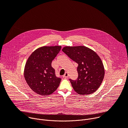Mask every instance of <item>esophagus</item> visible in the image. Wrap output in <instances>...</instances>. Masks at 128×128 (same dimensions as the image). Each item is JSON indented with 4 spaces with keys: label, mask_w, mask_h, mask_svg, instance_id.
I'll use <instances>...</instances> for the list:
<instances>
[{
    "label": "esophagus",
    "mask_w": 128,
    "mask_h": 128,
    "mask_svg": "<svg viewBox=\"0 0 128 128\" xmlns=\"http://www.w3.org/2000/svg\"><path fill=\"white\" fill-rule=\"evenodd\" d=\"M68 76H69V75H68V74L67 72H66L65 74L63 76V78H68Z\"/></svg>",
    "instance_id": "obj_1"
}]
</instances>
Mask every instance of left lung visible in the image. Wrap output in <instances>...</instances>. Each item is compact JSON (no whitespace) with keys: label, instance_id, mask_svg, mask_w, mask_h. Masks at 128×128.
Here are the masks:
<instances>
[{"label":"left lung","instance_id":"1","mask_svg":"<svg viewBox=\"0 0 128 128\" xmlns=\"http://www.w3.org/2000/svg\"><path fill=\"white\" fill-rule=\"evenodd\" d=\"M62 51L78 65L76 80H69L73 88L80 95H88L96 92L104 78L105 71L99 56L84 46H65Z\"/></svg>","mask_w":128,"mask_h":128}]
</instances>
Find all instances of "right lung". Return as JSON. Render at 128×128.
Wrapping results in <instances>:
<instances>
[{
  "mask_svg": "<svg viewBox=\"0 0 128 128\" xmlns=\"http://www.w3.org/2000/svg\"><path fill=\"white\" fill-rule=\"evenodd\" d=\"M61 48L60 46H42L35 50L27 59L24 78L31 89L38 95H50L59 86L61 79L56 76L52 62Z\"/></svg>",
  "mask_w": 128,
  "mask_h": 128,
  "instance_id": "add662e5",
  "label": "right lung"
}]
</instances>
